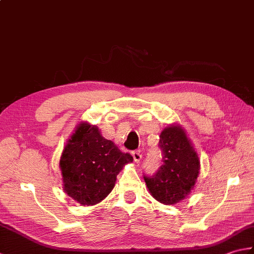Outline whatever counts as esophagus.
<instances>
[{"label":"esophagus","instance_id":"obj_1","mask_svg":"<svg viewBox=\"0 0 254 254\" xmlns=\"http://www.w3.org/2000/svg\"><path fill=\"white\" fill-rule=\"evenodd\" d=\"M131 155H132V158H133V161H135V162H139L141 160L142 156L140 154V151H132Z\"/></svg>","mask_w":254,"mask_h":254}]
</instances>
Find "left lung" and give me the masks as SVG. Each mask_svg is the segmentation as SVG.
Returning <instances> with one entry per match:
<instances>
[{"label": "left lung", "instance_id": "left-lung-1", "mask_svg": "<svg viewBox=\"0 0 254 254\" xmlns=\"http://www.w3.org/2000/svg\"><path fill=\"white\" fill-rule=\"evenodd\" d=\"M162 165L156 174L143 176L152 197L164 204H175L193 189L200 160L193 146L179 125L166 127L160 133Z\"/></svg>", "mask_w": 254, "mask_h": 254}]
</instances>
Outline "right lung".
<instances>
[{
	"mask_svg": "<svg viewBox=\"0 0 254 254\" xmlns=\"http://www.w3.org/2000/svg\"><path fill=\"white\" fill-rule=\"evenodd\" d=\"M131 161V155L105 139L98 127L80 124L60 160L64 191L80 204H96L107 197L119 171Z\"/></svg>",
	"mask_w": 254,
	"mask_h": 254,
	"instance_id": "obj_1",
	"label": "right lung"
}]
</instances>
